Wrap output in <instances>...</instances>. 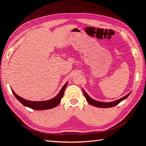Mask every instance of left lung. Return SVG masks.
Returning a JSON list of instances; mask_svg holds the SVG:
<instances>
[{"instance_id":"1","label":"left lung","mask_w":146,"mask_h":146,"mask_svg":"<svg viewBox=\"0 0 146 146\" xmlns=\"http://www.w3.org/2000/svg\"><path fill=\"white\" fill-rule=\"evenodd\" d=\"M83 94L85 95L87 101L88 102V103L92 105H93L94 106H96L98 107V108H111V107H113L117 105L118 104H119L121 101H122L124 99H125L129 95V94H131V92H129L128 94H127V95H125L124 97L118 100H117L115 101H113L111 102H99V101H96L94 99H92L87 94L86 92L84 90V89H83Z\"/></svg>"}]
</instances>
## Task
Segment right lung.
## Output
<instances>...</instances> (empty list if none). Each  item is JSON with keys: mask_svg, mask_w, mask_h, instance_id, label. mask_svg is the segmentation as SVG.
Masks as SVG:
<instances>
[{"mask_svg": "<svg viewBox=\"0 0 146 146\" xmlns=\"http://www.w3.org/2000/svg\"><path fill=\"white\" fill-rule=\"evenodd\" d=\"M67 85V82L65 83V85L63 86L62 89H61L58 94L54 98L50 99L48 101H38V102H34V101H30L26 100V99L22 98L17 95L14 92V91L12 90V92L14 96H15L18 100L22 104L25 106L29 107V108H31L35 110H49L56 107L61 102V99L63 98L64 90L66 88Z\"/></svg>", "mask_w": 146, "mask_h": 146, "instance_id": "obj_1", "label": "right lung"}]
</instances>
